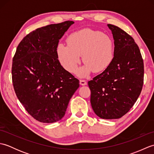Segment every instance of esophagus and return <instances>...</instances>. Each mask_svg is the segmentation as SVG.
<instances>
[{
  "label": "esophagus",
  "instance_id": "1",
  "mask_svg": "<svg viewBox=\"0 0 154 154\" xmlns=\"http://www.w3.org/2000/svg\"><path fill=\"white\" fill-rule=\"evenodd\" d=\"M79 82H80V85H83V86L86 85L87 84V81H86L85 80H80Z\"/></svg>",
  "mask_w": 154,
  "mask_h": 154
}]
</instances>
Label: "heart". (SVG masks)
Wrapping results in <instances>:
<instances>
[{
  "label": "heart",
  "instance_id": "heart-1",
  "mask_svg": "<svg viewBox=\"0 0 154 154\" xmlns=\"http://www.w3.org/2000/svg\"><path fill=\"white\" fill-rule=\"evenodd\" d=\"M67 42V45L63 43L57 45L58 60L65 69L73 73L82 55L85 64L77 71L79 77H87L92 71L100 73L105 71L114 60V42L102 32L83 29L71 34Z\"/></svg>",
  "mask_w": 154,
  "mask_h": 154
}]
</instances>
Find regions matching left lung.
<instances>
[{
	"label": "left lung",
	"instance_id": "left-lung-1",
	"mask_svg": "<svg viewBox=\"0 0 154 154\" xmlns=\"http://www.w3.org/2000/svg\"><path fill=\"white\" fill-rule=\"evenodd\" d=\"M112 31L114 58L110 66L89 81L91 104L103 119L126 114L140 96L143 83V62L138 45L126 32L108 24Z\"/></svg>",
	"mask_w": 154,
	"mask_h": 154
}]
</instances>
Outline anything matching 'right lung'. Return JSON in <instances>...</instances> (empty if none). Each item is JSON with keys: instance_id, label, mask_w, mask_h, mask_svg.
Wrapping results in <instances>:
<instances>
[{"instance_id": "obj_1", "label": "right lung", "mask_w": 154, "mask_h": 154, "mask_svg": "<svg viewBox=\"0 0 154 154\" xmlns=\"http://www.w3.org/2000/svg\"><path fill=\"white\" fill-rule=\"evenodd\" d=\"M73 21L48 25L30 32L16 48L12 78L16 96L30 115L53 123L65 115L79 81L61 66L57 55L59 40Z\"/></svg>"}]
</instances>
